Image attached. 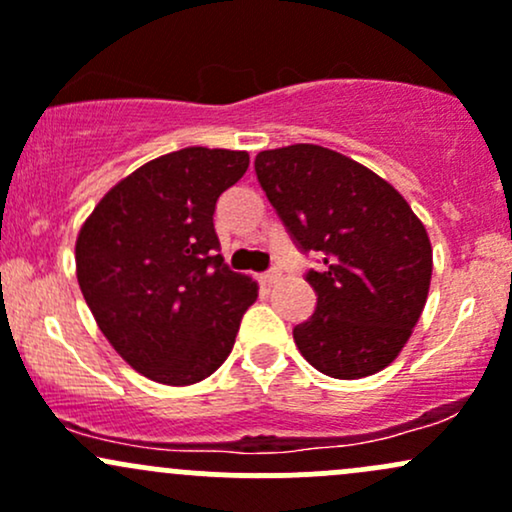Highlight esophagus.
<instances>
[{
    "instance_id": "obj_1",
    "label": "esophagus",
    "mask_w": 512,
    "mask_h": 512,
    "mask_svg": "<svg viewBox=\"0 0 512 512\" xmlns=\"http://www.w3.org/2000/svg\"><path fill=\"white\" fill-rule=\"evenodd\" d=\"M261 283H266V285H271V283H276V280H280V271L278 268H271V271H266V273H261Z\"/></svg>"
}]
</instances>
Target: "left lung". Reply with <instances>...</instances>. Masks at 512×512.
Segmentation results:
<instances>
[{
    "instance_id": "left-lung-1",
    "label": "left lung",
    "mask_w": 512,
    "mask_h": 512,
    "mask_svg": "<svg viewBox=\"0 0 512 512\" xmlns=\"http://www.w3.org/2000/svg\"><path fill=\"white\" fill-rule=\"evenodd\" d=\"M256 178L302 254L315 315L293 329L324 376L354 381L386 368L420 320L432 278L425 227L393 185L329 148L261 151Z\"/></svg>"
}]
</instances>
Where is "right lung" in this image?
Returning a JSON list of instances; mask_svg holds the SVG:
<instances>
[{
  "label": "right lung",
  "instance_id": "right-lung-1",
  "mask_svg": "<svg viewBox=\"0 0 512 512\" xmlns=\"http://www.w3.org/2000/svg\"><path fill=\"white\" fill-rule=\"evenodd\" d=\"M249 153L190 146L114 185L82 224L75 263L87 307L119 356L166 386L212 376L232 354L256 280L219 254L214 210Z\"/></svg>",
  "mask_w": 512,
  "mask_h": 512
}]
</instances>
